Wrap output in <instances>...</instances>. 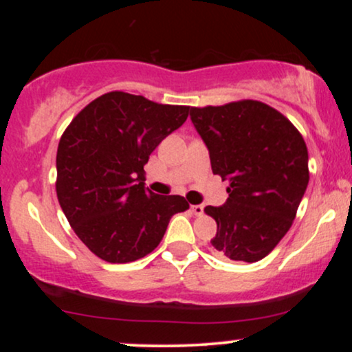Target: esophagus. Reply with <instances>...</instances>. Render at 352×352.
Wrapping results in <instances>:
<instances>
[{
  "label": "esophagus",
  "instance_id": "obj_1",
  "mask_svg": "<svg viewBox=\"0 0 352 352\" xmlns=\"http://www.w3.org/2000/svg\"><path fill=\"white\" fill-rule=\"evenodd\" d=\"M192 212L195 213V215H204V205H192Z\"/></svg>",
  "mask_w": 352,
  "mask_h": 352
}]
</instances>
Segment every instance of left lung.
<instances>
[{
  "label": "left lung",
  "instance_id": "obj_1",
  "mask_svg": "<svg viewBox=\"0 0 352 352\" xmlns=\"http://www.w3.org/2000/svg\"><path fill=\"white\" fill-rule=\"evenodd\" d=\"M190 119L213 173L230 184L221 207H205L217 221L210 243L220 256L254 263L280 243L296 217L309 182L305 140L285 116L258 100L192 107Z\"/></svg>",
  "mask_w": 352,
  "mask_h": 352
}]
</instances>
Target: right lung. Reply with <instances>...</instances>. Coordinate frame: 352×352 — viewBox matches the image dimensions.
Listing matches in <instances>:
<instances>
[{"mask_svg":"<svg viewBox=\"0 0 352 352\" xmlns=\"http://www.w3.org/2000/svg\"><path fill=\"white\" fill-rule=\"evenodd\" d=\"M190 107L157 104L142 96L107 92L72 119L56 155V192L79 240L100 260L129 263L157 248L180 195L145 188L144 165Z\"/></svg>","mask_w":352,"mask_h":352,"instance_id":"right-lung-1","label":"right lung"}]
</instances>
